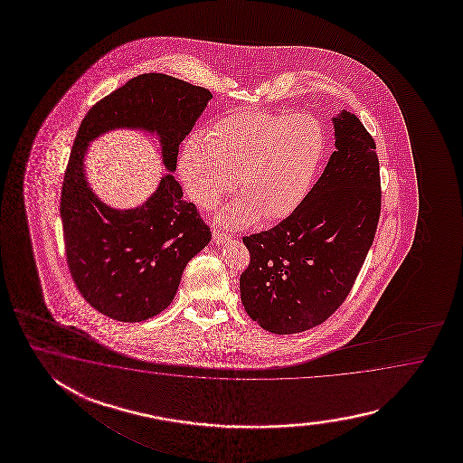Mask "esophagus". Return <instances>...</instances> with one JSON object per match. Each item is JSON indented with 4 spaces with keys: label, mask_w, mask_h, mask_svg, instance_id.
Segmentation results:
<instances>
[{
    "label": "esophagus",
    "mask_w": 463,
    "mask_h": 463,
    "mask_svg": "<svg viewBox=\"0 0 463 463\" xmlns=\"http://www.w3.org/2000/svg\"><path fill=\"white\" fill-rule=\"evenodd\" d=\"M212 238H213V241H215L217 245H223V243H228V241H232V235H228V233H223V232H220V230H213V233H212Z\"/></svg>",
    "instance_id": "esophagus-1"
}]
</instances>
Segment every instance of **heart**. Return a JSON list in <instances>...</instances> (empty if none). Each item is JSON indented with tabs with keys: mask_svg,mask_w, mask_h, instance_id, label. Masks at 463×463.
<instances>
[{
	"mask_svg": "<svg viewBox=\"0 0 463 463\" xmlns=\"http://www.w3.org/2000/svg\"><path fill=\"white\" fill-rule=\"evenodd\" d=\"M188 138L178 174L190 198L212 208L236 188L241 197L218 213L227 227L293 213L313 185L326 148L325 128L309 114L236 110Z\"/></svg>",
	"mask_w": 463,
	"mask_h": 463,
	"instance_id": "obj_1",
	"label": "heart"
}]
</instances>
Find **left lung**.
I'll use <instances>...</instances> for the list:
<instances>
[{
    "label": "left lung",
    "instance_id": "left-lung-1",
    "mask_svg": "<svg viewBox=\"0 0 463 463\" xmlns=\"http://www.w3.org/2000/svg\"><path fill=\"white\" fill-rule=\"evenodd\" d=\"M335 150L295 212L245 236L250 265L240 276L248 316L273 335L325 323L353 289L381 215L374 138L354 114L333 118Z\"/></svg>",
    "mask_w": 463,
    "mask_h": 463
}]
</instances>
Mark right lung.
Wrapping results in <instances>:
<instances>
[{
	"label": "right lung",
	"mask_w": 463,
	"mask_h": 463,
	"mask_svg": "<svg viewBox=\"0 0 463 463\" xmlns=\"http://www.w3.org/2000/svg\"><path fill=\"white\" fill-rule=\"evenodd\" d=\"M212 92L167 74H142L114 90L82 118L61 192L66 258L79 293L99 313L124 323L162 313L177 293L188 261L210 243V228L185 202L172 175L178 146L207 108ZM114 128L157 133L169 174L138 208L110 209L88 187V142Z\"/></svg>",
	"instance_id": "add662e5"
}]
</instances>
